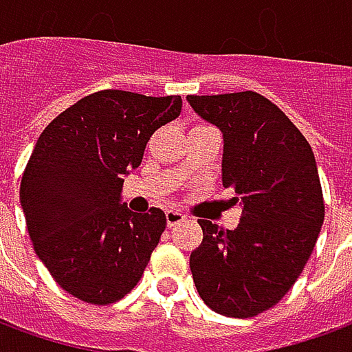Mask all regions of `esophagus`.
Masks as SVG:
<instances>
[{"instance_id": "1", "label": "esophagus", "mask_w": 352, "mask_h": 352, "mask_svg": "<svg viewBox=\"0 0 352 352\" xmlns=\"http://www.w3.org/2000/svg\"><path fill=\"white\" fill-rule=\"evenodd\" d=\"M184 219H186V217H184L181 211H177V209H168V211H166V221H168L169 228H173L175 224L183 222Z\"/></svg>"}]
</instances>
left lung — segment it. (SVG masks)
Returning a JSON list of instances; mask_svg holds the SVG:
<instances>
[{"label":"left lung","mask_w":352,"mask_h":352,"mask_svg":"<svg viewBox=\"0 0 352 352\" xmlns=\"http://www.w3.org/2000/svg\"><path fill=\"white\" fill-rule=\"evenodd\" d=\"M224 138L222 184L241 204L236 230L199 221L204 241L190 254L201 300L226 317L270 309L292 288L324 221L317 162L307 139L256 92L188 96Z\"/></svg>","instance_id":"1"}]
</instances>
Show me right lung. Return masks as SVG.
Wrapping results in <instances>:
<instances>
[{
	"label": "right lung",
	"mask_w": 352,
	"mask_h": 352,
	"mask_svg": "<svg viewBox=\"0 0 352 352\" xmlns=\"http://www.w3.org/2000/svg\"><path fill=\"white\" fill-rule=\"evenodd\" d=\"M181 96L101 90L43 130L20 183L35 254L65 292L87 303L118 302L138 285L166 230L158 207L131 213L124 175L148 139L181 115Z\"/></svg>",
	"instance_id": "right-lung-1"
}]
</instances>
